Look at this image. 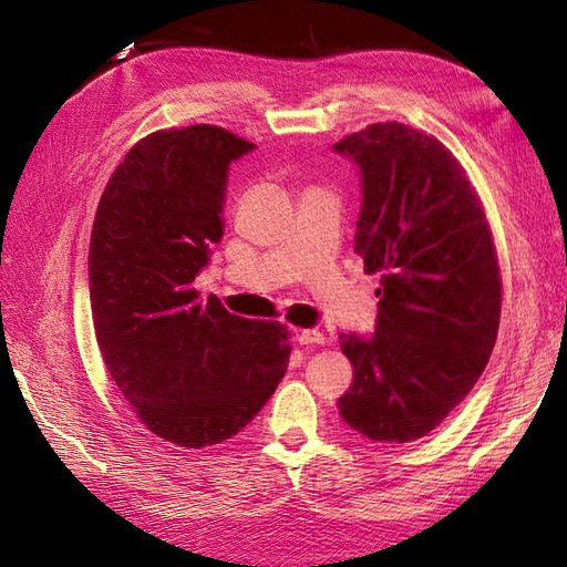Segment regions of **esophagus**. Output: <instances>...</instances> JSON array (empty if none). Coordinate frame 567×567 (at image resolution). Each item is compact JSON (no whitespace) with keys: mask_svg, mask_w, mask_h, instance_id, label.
<instances>
[{"mask_svg":"<svg viewBox=\"0 0 567 567\" xmlns=\"http://www.w3.org/2000/svg\"><path fill=\"white\" fill-rule=\"evenodd\" d=\"M295 339L299 346H321L323 333L317 329H302V331H295Z\"/></svg>","mask_w":567,"mask_h":567,"instance_id":"1","label":"esophagus"}]
</instances>
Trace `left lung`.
Wrapping results in <instances>:
<instances>
[{
  "label": "left lung",
  "instance_id": "8db88e82",
  "mask_svg": "<svg viewBox=\"0 0 567 567\" xmlns=\"http://www.w3.org/2000/svg\"><path fill=\"white\" fill-rule=\"evenodd\" d=\"M360 171L355 250L380 272L375 333H341L353 384L339 414L382 443L436 429L497 341L502 280L483 204L433 136L388 122L333 146Z\"/></svg>",
  "mask_w": 567,
  "mask_h": 567
}]
</instances>
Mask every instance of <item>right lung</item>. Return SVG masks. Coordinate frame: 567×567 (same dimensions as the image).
Listing matches in <instances>:
<instances>
[{
	"label": "right lung",
	"mask_w": 567,
	"mask_h": 567,
	"mask_svg": "<svg viewBox=\"0 0 567 567\" xmlns=\"http://www.w3.org/2000/svg\"><path fill=\"white\" fill-rule=\"evenodd\" d=\"M252 148L209 124L155 131L126 153L94 216L104 365L141 424L183 449L236 436L290 363L282 323L240 319L192 287L224 236L228 165Z\"/></svg>",
	"instance_id": "right-lung-1"
}]
</instances>
